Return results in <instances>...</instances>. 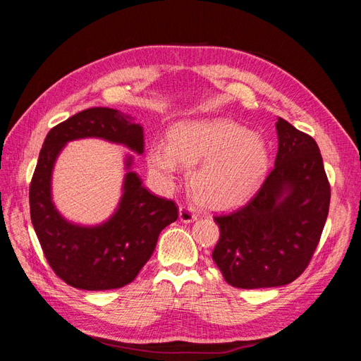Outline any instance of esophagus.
Here are the masks:
<instances>
[{"label":"esophagus","instance_id":"esophagus-1","mask_svg":"<svg viewBox=\"0 0 361 361\" xmlns=\"http://www.w3.org/2000/svg\"><path fill=\"white\" fill-rule=\"evenodd\" d=\"M179 220L182 223H192V221L197 220V214H195L194 209H191V207L180 206L179 207Z\"/></svg>","mask_w":361,"mask_h":361}]
</instances>
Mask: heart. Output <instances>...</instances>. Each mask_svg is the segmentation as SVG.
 Returning a JSON list of instances; mask_svg holds the SVG:
<instances>
[{
	"instance_id": "1",
	"label": "heart",
	"mask_w": 361,
	"mask_h": 361,
	"mask_svg": "<svg viewBox=\"0 0 361 361\" xmlns=\"http://www.w3.org/2000/svg\"><path fill=\"white\" fill-rule=\"evenodd\" d=\"M179 166L191 169L194 202L209 211L243 204L264 182L269 167L265 140L228 118L187 120L174 125L169 146L147 152V167L159 183L171 187Z\"/></svg>"
}]
</instances>
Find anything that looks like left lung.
Returning a JSON list of instances; mask_svg holds the SVG:
<instances>
[{
  "label": "left lung",
  "instance_id": "obj_1",
  "mask_svg": "<svg viewBox=\"0 0 361 361\" xmlns=\"http://www.w3.org/2000/svg\"><path fill=\"white\" fill-rule=\"evenodd\" d=\"M279 150L265 182L241 209L214 216L212 259L231 286L289 285L318 247L330 207V183L316 141L279 117Z\"/></svg>",
  "mask_w": 361,
  "mask_h": 361
}]
</instances>
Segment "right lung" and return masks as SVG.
I'll return each mask as SVG.
<instances>
[{
  "instance_id": "1",
  "label": "right lung",
  "mask_w": 361,
  "mask_h": 361,
  "mask_svg": "<svg viewBox=\"0 0 361 361\" xmlns=\"http://www.w3.org/2000/svg\"><path fill=\"white\" fill-rule=\"evenodd\" d=\"M134 120L113 108H89L54 126L43 141L30 185L31 223L49 267L76 289L106 290L128 285L154 253L162 228L178 220L174 202L152 194L130 170L134 158L129 154L122 195L104 223H72L52 202V171L64 146L73 140L101 138L141 155L145 133Z\"/></svg>"
}]
</instances>
